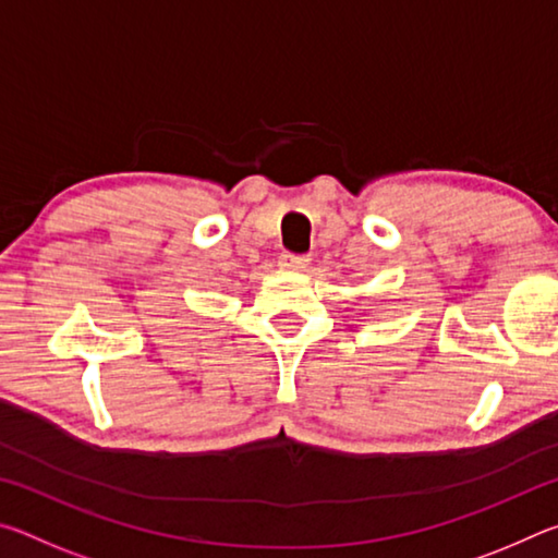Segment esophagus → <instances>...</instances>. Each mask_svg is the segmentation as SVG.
<instances>
[{"mask_svg":"<svg viewBox=\"0 0 558 558\" xmlns=\"http://www.w3.org/2000/svg\"><path fill=\"white\" fill-rule=\"evenodd\" d=\"M307 263H310L307 256H295V253H282V256H280V266L290 268V270L307 268Z\"/></svg>","mask_w":558,"mask_h":558,"instance_id":"1","label":"esophagus"}]
</instances>
